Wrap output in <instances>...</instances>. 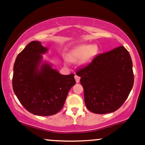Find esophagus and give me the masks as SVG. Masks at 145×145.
<instances>
[{
  "mask_svg": "<svg viewBox=\"0 0 145 145\" xmlns=\"http://www.w3.org/2000/svg\"><path fill=\"white\" fill-rule=\"evenodd\" d=\"M74 79H75V81H76V82H77V83H78L79 82H80V77H79V76H77V74H75V76H74Z\"/></svg>",
  "mask_w": 145,
  "mask_h": 145,
  "instance_id": "esophagus-1",
  "label": "esophagus"
}]
</instances>
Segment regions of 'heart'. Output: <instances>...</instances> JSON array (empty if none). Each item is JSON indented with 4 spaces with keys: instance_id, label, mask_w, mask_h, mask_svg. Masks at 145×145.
<instances>
[{
    "instance_id": "obj_1",
    "label": "heart",
    "mask_w": 145,
    "mask_h": 145,
    "mask_svg": "<svg viewBox=\"0 0 145 145\" xmlns=\"http://www.w3.org/2000/svg\"><path fill=\"white\" fill-rule=\"evenodd\" d=\"M99 48L96 44H82L74 47L68 54V59L73 63L80 61L82 64H88L97 55Z\"/></svg>"
}]
</instances>
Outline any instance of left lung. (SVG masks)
I'll use <instances>...</instances> for the list:
<instances>
[{
	"mask_svg": "<svg viewBox=\"0 0 145 145\" xmlns=\"http://www.w3.org/2000/svg\"><path fill=\"white\" fill-rule=\"evenodd\" d=\"M76 74L81 77L86 107L97 114L118 109L134 83L133 62L124 46L99 54Z\"/></svg>",
	"mask_w": 145,
	"mask_h": 145,
	"instance_id": "1",
	"label": "left lung"
}]
</instances>
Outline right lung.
<instances>
[{
	"mask_svg": "<svg viewBox=\"0 0 145 145\" xmlns=\"http://www.w3.org/2000/svg\"><path fill=\"white\" fill-rule=\"evenodd\" d=\"M48 48L33 41L18 54L13 67L12 88L20 102L31 114L48 116L62 109L76 83L74 74H60L42 55Z\"/></svg>",
	"mask_w": 145,
	"mask_h": 145,
	"instance_id": "add662e5",
	"label": "right lung"
}]
</instances>
